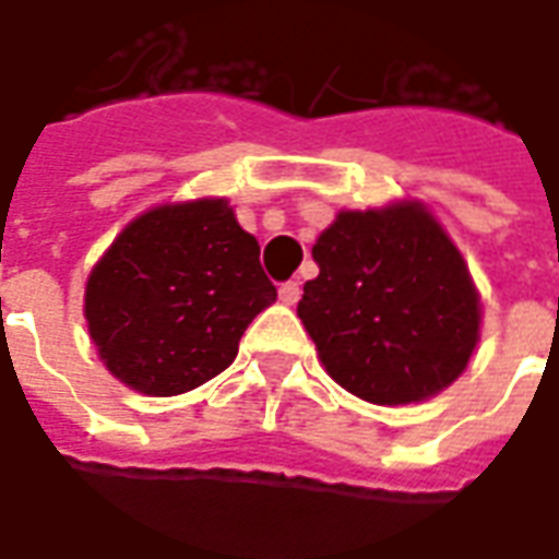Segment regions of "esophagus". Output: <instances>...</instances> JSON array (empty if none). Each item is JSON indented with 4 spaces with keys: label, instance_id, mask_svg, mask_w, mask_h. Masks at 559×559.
Masks as SVG:
<instances>
[{
    "label": "esophagus",
    "instance_id": "34e87169",
    "mask_svg": "<svg viewBox=\"0 0 559 559\" xmlns=\"http://www.w3.org/2000/svg\"><path fill=\"white\" fill-rule=\"evenodd\" d=\"M278 296L284 306H296L299 302V296H302V287H299V281H287V284H281Z\"/></svg>",
    "mask_w": 559,
    "mask_h": 559
}]
</instances>
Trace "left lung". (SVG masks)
Returning a JSON list of instances; mask_svg holds the SVG:
<instances>
[{
    "instance_id": "8db88e82",
    "label": "left lung",
    "mask_w": 559,
    "mask_h": 559,
    "mask_svg": "<svg viewBox=\"0 0 559 559\" xmlns=\"http://www.w3.org/2000/svg\"><path fill=\"white\" fill-rule=\"evenodd\" d=\"M296 314L318 358L370 404H416L468 367L480 296L450 235L419 201L343 211L311 248Z\"/></svg>"
}]
</instances>
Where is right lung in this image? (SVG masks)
Segmentation results:
<instances>
[{
	"mask_svg": "<svg viewBox=\"0 0 559 559\" xmlns=\"http://www.w3.org/2000/svg\"><path fill=\"white\" fill-rule=\"evenodd\" d=\"M275 296L229 201L199 199L152 207L121 229L91 269L85 318L109 373L170 397L223 373Z\"/></svg>",
	"mask_w": 559,
	"mask_h": 559,
	"instance_id": "add662e5",
	"label": "right lung"
}]
</instances>
